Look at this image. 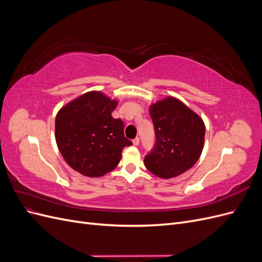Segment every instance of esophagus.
<instances>
[{
    "instance_id": "esophagus-1",
    "label": "esophagus",
    "mask_w": 262,
    "mask_h": 262,
    "mask_svg": "<svg viewBox=\"0 0 262 262\" xmlns=\"http://www.w3.org/2000/svg\"><path fill=\"white\" fill-rule=\"evenodd\" d=\"M132 142H133V144L137 146V145H139V143H140V139H139V138H136Z\"/></svg>"
}]
</instances>
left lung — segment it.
Here are the masks:
<instances>
[{"mask_svg":"<svg viewBox=\"0 0 262 262\" xmlns=\"http://www.w3.org/2000/svg\"><path fill=\"white\" fill-rule=\"evenodd\" d=\"M148 110L156 143L145 157V167L163 179L177 177L199 160L204 146V122L192 109L172 96L150 104Z\"/></svg>","mask_w":262,"mask_h":262,"instance_id":"1","label":"left lung"}]
</instances>
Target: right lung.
I'll list each match as a JSON object with an SVG mask.
<instances>
[{"mask_svg": "<svg viewBox=\"0 0 262 262\" xmlns=\"http://www.w3.org/2000/svg\"><path fill=\"white\" fill-rule=\"evenodd\" d=\"M118 100L91 91L69 101L55 117V142L71 168L98 178L114 170L122 149L132 145L124 138V124L112 114Z\"/></svg>", "mask_w": 262, "mask_h": 262, "instance_id": "add662e5", "label": "right lung"}]
</instances>
